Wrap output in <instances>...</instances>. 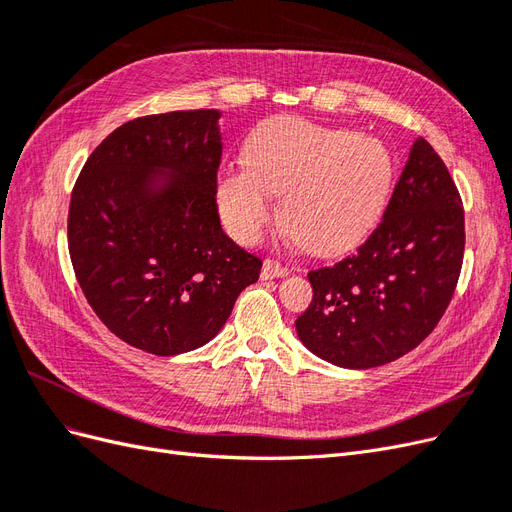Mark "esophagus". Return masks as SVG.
Returning a JSON list of instances; mask_svg holds the SVG:
<instances>
[{
    "label": "esophagus",
    "mask_w": 512,
    "mask_h": 512,
    "mask_svg": "<svg viewBox=\"0 0 512 512\" xmlns=\"http://www.w3.org/2000/svg\"><path fill=\"white\" fill-rule=\"evenodd\" d=\"M284 275H288V267H284L282 262H277L273 258H267L262 262V271H260L262 280H275V277H284Z\"/></svg>",
    "instance_id": "obj_1"
}]
</instances>
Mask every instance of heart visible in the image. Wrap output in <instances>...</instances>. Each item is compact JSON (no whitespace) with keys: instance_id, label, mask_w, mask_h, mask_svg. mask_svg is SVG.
Returning a JSON list of instances; mask_svg holds the SVG:
<instances>
[{"instance_id":"heart-1","label":"heart","mask_w":512,"mask_h":512,"mask_svg":"<svg viewBox=\"0 0 512 512\" xmlns=\"http://www.w3.org/2000/svg\"><path fill=\"white\" fill-rule=\"evenodd\" d=\"M245 164L218 179V207L230 235L256 243L277 218L271 194L284 198V224L305 250L335 254L374 226L393 179L391 153L376 138L275 117L252 132Z\"/></svg>"}]
</instances>
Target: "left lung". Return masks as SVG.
Returning <instances> with one entry per match:
<instances>
[{
    "label": "left lung",
    "mask_w": 512,
    "mask_h": 512,
    "mask_svg": "<svg viewBox=\"0 0 512 512\" xmlns=\"http://www.w3.org/2000/svg\"><path fill=\"white\" fill-rule=\"evenodd\" d=\"M466 226L457 185L416 138L382 222L352 256L309 271L301 342L337 367L391 363L436 329L461 273Z\"/></svg>",
    "instance_id": "8db88e82"
}]
</instances>
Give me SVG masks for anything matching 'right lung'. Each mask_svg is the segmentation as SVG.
<instances>
[{"label":"right lung","instance_id":"right-lung-1","mask_svg":"<svg viewBox=\"0 0 512 512\" xmlns=\"http://www.w3.org/2000/svg\"><path fill=\"white\" fill-rule=\"evenodd\" d=\"M218 121L215 108L136 117L104 138L74 183L76 280L104 327L149 354L207 344L260 275L262 260L220 224Z\"/></svg>","mask_w":512,"mask_h":512}]
</instances>
